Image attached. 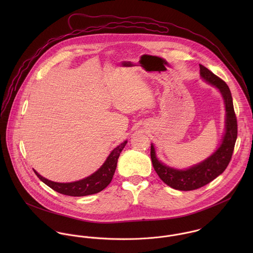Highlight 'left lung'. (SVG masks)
Returning <instances> with one entry per match:
<instances>
[{"instance_id":"obj_1","label":"left lung","mask_w":253,"mask_h":253,"mask_svg":"<svg viewBox=\"0 0 253 253\" xmlns=\"http://www.w3.org/2000/svg\"><path fill=\"white\" fill-rule=\"evenodd\" d=\"M200 76L206 83L216 87L224 100L226 110L225 131L221 144L209 158L185 169H174L162 163L157 157L154 144H151V159L154 169L167 185L180 191L199 189L223 173L231 161L238 136L237 118L229 86L216 75L201 64Z\"/></svg>"}]
</instances>
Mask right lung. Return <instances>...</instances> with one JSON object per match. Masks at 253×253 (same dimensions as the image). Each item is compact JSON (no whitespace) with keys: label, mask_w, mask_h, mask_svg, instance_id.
<instances>
[{"label":"right lung","mask_w":253,"mask_h":253,"mask_svg":"<svg viewBox=\"0 0 253 253\" xmlns=\"http://www.w3.org/2000/svg\"><path fill=\"white\" fill-rule=\"evenodd\" d=\"M127 141L125 140L123 143L114 148V150L111 151V153L109 154L106 161L95 172H93L89 176L83 178L81 180L68 182V183L54 182L42 177L37 172L35 169H34V172L36 173L40 180L42 181L49 188H51L52 190L60 194H63L66 196H72V197H84V196L93 195L105 189L112 181L113 175L117 168L118 159Z\"/></svg>","instance_id":"add662e5"}]
</instances>
